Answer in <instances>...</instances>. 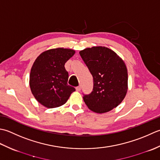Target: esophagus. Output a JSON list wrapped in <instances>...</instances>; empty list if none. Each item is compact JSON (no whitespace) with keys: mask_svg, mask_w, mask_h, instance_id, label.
Wrapping results in <instances>:
<instances>
[{"mask_svg":"<svg viewBox=\"0 0 160 160\" xmlns=\"http://www.w3.org/2000/svg\"><path fill=\"white\" fill-rule=\"evenodd\" d=\"M76 90L77 91V92H80L81 91V87L80 86H78L76 88Z\"/></svg>","mask_w":160,"mask_h":160,"instance_id":"1","label":"esophagus"}]
</instances>
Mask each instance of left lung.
<instances>
[{
  "mask_svg": "<svg viewBox=\"0 0 160 160\" xmlns=\"http://www.w3.org/2000/svg\"><path fill=\"white\" fill-rule=\"evenodd\" d=\"M94 81L93 90L83 97L92 111L105 113L122 102L128 91V70L124 61L108 48L94 46L79 52Z\"/></svg>",
  "mask_w": 160,
  "mask_h": 160,
  "instance_id": "1",
  "label": "left lung"
}]
</instances>
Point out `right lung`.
<instances>
[{
    "mask_svg": "<svg viewBox=\"0 0 160 160\" xmlns=\"http://www.w3.org/2000/svg\"><path fill=\"white\" fill-rule=\"evenodd\" d=\"M75 54L72 49L57 48L44 51L36 58L30 74V87L34 98L48 108L67 102L75 88L68 84L65 63Z\"/></svg>",
    "mask_w": 160,
    "mask_h": 160,
    "instance_id": "obj_1",
    "label": "right lung"
}]
</instances>
